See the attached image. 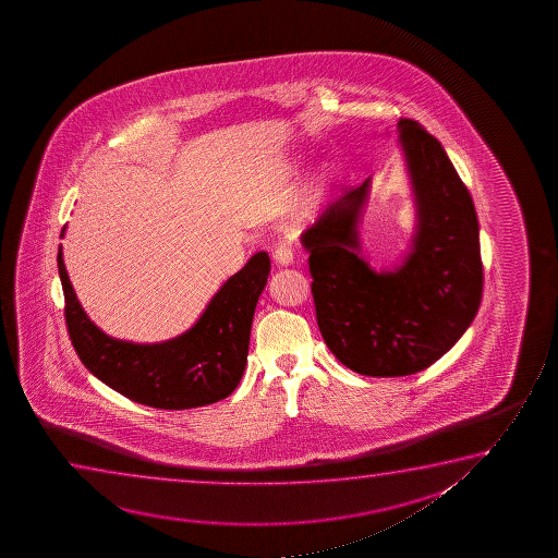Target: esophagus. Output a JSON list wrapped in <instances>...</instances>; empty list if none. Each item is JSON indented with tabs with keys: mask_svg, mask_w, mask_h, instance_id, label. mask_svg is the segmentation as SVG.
Returning a JSON list of instances; mask_svg holds the SVG:
<instances>
[{
	"mask_svg": "<svg viewBox=\"0 0 558 558\" xmlns=\"http://www.w3.org/2000/svg\"><path fill=\"white\" fill-rule=\"evenodd\" d=\"M272 255H275L276 263L282 265V267H288L295 259V252H293V245H291L290 240H280L276 244Z\"/></svg>",
	"mask_w": 558,
	"mask_h": 558,
	"instance_id": "1",
	"label": "esophagus"
}]
</instances>
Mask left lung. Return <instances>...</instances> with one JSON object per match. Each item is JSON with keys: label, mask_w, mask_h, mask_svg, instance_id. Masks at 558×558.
Masks as SVG:
<instances>
[{"label": "left lung", "mask_w": 558, "mask_h": 558, "mask_svg": "<svg viewBox=\"0 0 558 558\" xmlns=\"http://www.w3.org/2000/svg\"><path fill=\"white\" fill-rule=\"evenodd\" d=\"M398 130L417 206V232L402 265L375 272L360 257L369 179L328 204L301 238L322 337L343 366L367 377L417 374L442 359L478 313L484 283L465 184L420 123L402 118Z\"/></svg>", "instance_id": "1"}]
</instances>
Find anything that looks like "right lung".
I'll use <instances>...</instances> for the list:
<instances>
[{
	"label": "right lung",
	"mask_w": 558,
	"mask_h": 558,
	"mask_svg": "<svg viewBox=\"0 0 558 558\" xmlns=\"http://www.w3.org/2000/svg\"><path fill=\"white\" fill-rule=\"evenodd\" d=\"M57 263L70 341L84 366L110 389L160 410H191L234 392L247 362L253 313L270 272L267 252L255 253L222 283L189 331L154 344L118 341L102 333L77 301L62 247Z\"/></svg>",
	"instance_id": "obj_1"
}]
</instances>
